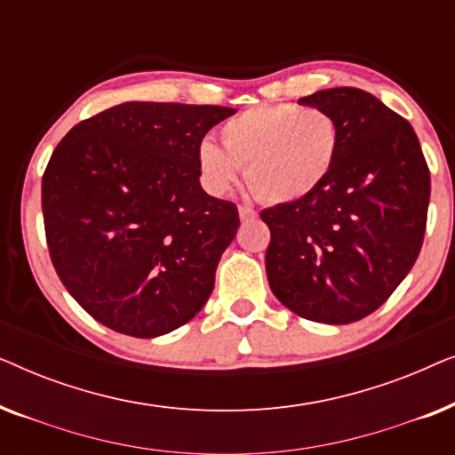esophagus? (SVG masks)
<instances>
[{"instance_id":"34e87169","label":"esophagus","mask_w":455,"mask_h":455,"mask_svg":"<svg viewBox=\"0 0 455 455\" xmlns=\"http://www.w3.org/2000/svg\"><path fill=\"white\" fill-rule=\"evenodd\" d=\"M238 215H240L242 221H252L254 217H257V211H254L252 207H248V204H240Z\"/></svg>"}]
</instances>
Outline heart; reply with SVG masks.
<instances>
[{
  "instance_id": "b5f03b06",
  "label": "heart",
  "mask_w": 455,
  "mask_h": 455,
  "mask_svg": "<svg viewBox=\"0 0 455 455\" xmlns=\"http://www.w3.org/2000/svg\"><path fill=\"white\" fill-rule=\"evenodd\" d=\"M221 147L198 145V170L215 195H226L244 167V180L267 203H294L325 182L339 147L329 111L300 105H260L221 126Z\"/></svg>"
}]
</instances>
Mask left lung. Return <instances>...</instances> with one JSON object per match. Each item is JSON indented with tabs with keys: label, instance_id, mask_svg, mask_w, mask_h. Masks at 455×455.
Returning a JSON list of instances; mask_svg holds the SVG:
<instances>
[{
	"label": "left lung",
	"instance_id": "8db88e82",
	"mask_svg": "<svg viewBox=\"0 0 455 455\" xmlns=\"http://www.w3.org/2000/svg\"><path fill=\"white\" fill-rule=\"evenodd\" d=\"M300 103L335 117L339 147L313 195L260 211L267 279L291 313L346 325L375 313L419 259L431 173L414 128L371 92L335 86Z\"/></svg>",
	"mask_w": 455,
	"mask_h": 455
}]
</instances>
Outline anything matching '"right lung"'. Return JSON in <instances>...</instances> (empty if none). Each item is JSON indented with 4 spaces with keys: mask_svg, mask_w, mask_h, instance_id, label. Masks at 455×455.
Listing matches in <instances>:
<instances>
[{
    "mask_svg": "<svg viewBox=\"0 0 455 455\" xmlns=\"http://www.w3.org/2000/svg\"><path fill=\"white\" fill-rule=\"evenodd\" d=\"M235 109L128 101L80 122L43 173L52 263L101 325L157 338L209 300L240 228L234 203L203 190L198 145Z\"/></svg>",
    "mask_w": 455,
    "mask_h": 455,
    "instance_id": "obj_1",
    "label": "right lung"
}]
</instances>
